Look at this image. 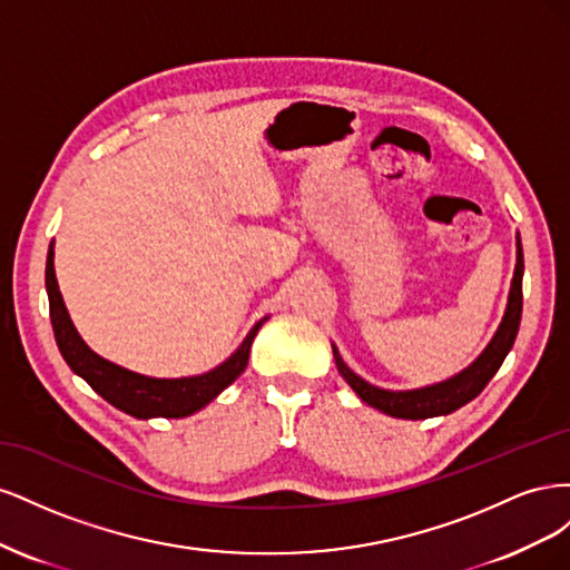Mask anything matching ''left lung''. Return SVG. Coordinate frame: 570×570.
<instances>
[{
    "instance_id": "1",
    "label": "left lung",
    "mask_w": 570,
    "mask_h": 570,
    "mask_svg": "<svg viewBox=\"0 0 570 570\" xmlns=\"http://www.w3.org/2000/svg\"><path fill=\"white\" fill-rule=\"evenodd\" d=\"M515 271H513V281L509 289V304L502 323H499L497 333L492 342L485 347L469 368H463L454 377L444 383H435L428 387L419 390H383L366 383L364 377L356 375L347 364H344L337 347L333 344V356H335V366L344 381L350 383V387L361 396V402H366L368 406L387 413V416L394 419H409V421H419V419H433V416H446L463 404H469L471 400L485 390V385L492 381V375L499 371V366L504 364L507 354L513 347V340L519 335V325H521V312H523V249H521V237L515 243Z\"/></svg>"
}]
</instances>
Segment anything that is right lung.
Wrapping results in <instances>:
<instances>
[{
  "label": "right lung",
  "instance_id": "add662e5",
  "mask_svg": "<svg viewBox=\"0 0 570 570\" xmlns=\"http://www.w3.org/2000/svg\"><path fill=\"white\" fill-rule=\"evenodd\" d=\"M45 285L49 297V318L55 327V337L63 361L88 383L97 394L105 396L116 409L130 413L135 419H183L204 409L212 400L237 381V375L247 368L252 342L266 318L258 321L237 352L223 361L209 373L189 377H149L128 371L111 361L95 354L78 335L76 325L66 312L59 283L55 275V249L49 245Z\"/></svg>",
  "mask_w": 570,
  "mask_h": 570
}]
</instances>
